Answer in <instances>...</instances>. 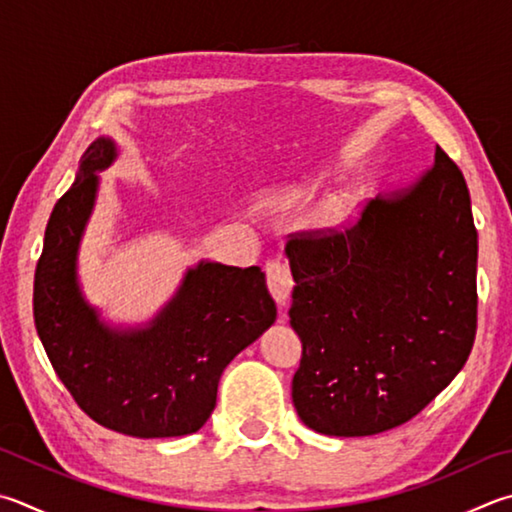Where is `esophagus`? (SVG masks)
Returning a JSON list of instances; mask_svg holds the SVG:
<instances>
[{"label": "esophagus", "mask_w": 512, "mask_h": 512, "mask_svg": "<svg viewBox=\"0 0 512 512\" xmlns=\"http://www.w3.org/2000/svg\"><path fill=\"white\" fill-rule=\"evenodd\" d=\"M266 282L268 291L273 293L277 304H286L293 288V275L288 264L282 262V259H271V262L266 264Z\"/></svg>", "instance_id": "34e87169"}]
</instances>
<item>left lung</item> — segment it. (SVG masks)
<instances>
[{
	"instance_id": "obj_1",
	"label": "left lung",
	"mask_w": 512,
	"mask_h": 512,
	"mask_svg": "<svg viewBox=\"0 0 512 512\" xmlns=\"http://www.w3.org/2000/svg\"><path fill=\"white\" fill-rule=\"evenodd\" d=\"M291 327L302 340L293 405L311 430L371 436L425 410L477 333V228L441 147L410 192L371 199L347 226L297 230Z\"/></svg>"
}]
</instances>
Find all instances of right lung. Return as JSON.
<instances>
[{
    "label": "right lung",
    "instance_id": "add662e5",
    "mask_svg": "<svg viewBox=\"0 0 512 512\" xmlns=\"http://www.w3.org/2000/svg\"><path fill=\"white\" fill-rule=\"evenodd\" d=\"M114 156L111 141L91 143L76 183L55 203L35 266V329L55 374L98 425L138 439L192 434L215 410L221 371L275 322V300L259 266L203 262L150 329L102 327L78 291L76 253L94 172Z\"/></svg>",
    "mask_w": 512,
    "mask_h": 512
}]
</instances>
